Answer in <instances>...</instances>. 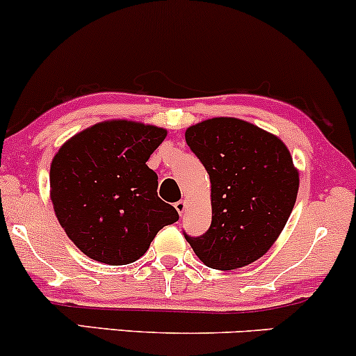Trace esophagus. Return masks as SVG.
Returning <instances> with one entry per match:
<instances>
[{"instance_id": "1", "label": "esophagus", "mask_w": 356, "mask_h": 356, "mask_svg": "<svg viewBox=\"0 0 356 356\" xmlns=\"http://www.w3.org/2000/svg\"><path fill=\"white\" fill-rule=\"evenodd\" d=\"M175 209H177L179 216H184V212H186V209H187V202L186 201L175 202Z\"/></svg>"}]
</instances>
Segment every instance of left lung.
Listing matches in <instances>:
<instances>
[{"label":"left lung","mask_w":356,"mask_h":356,"mask_svg":"<svg viewBox=\"0 0 356 356\" xmlns=\"http://www.w3.org/2000/svg\"><path fill=\"white\" fill-rule=\"evenodd\" d=\"M186 142L211 179L212 222L187 243L206 266L239 269L271 249L295 207L300 172L288 147L236 117H214L186 130Z\"/></svg>","instance_id":"1"}]
</instances>
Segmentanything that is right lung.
<instances>
[{
    "mask_svg": "<svg viewBox=\"0 0 356 356\" xmlns=\"http://www.w3.org/2000/svg\"><path fill=\"white\" fill-rule=\"evenodd\" d=\"M165 137L164 127L112 118L75 134L55 154L53 211L85 256L110 266L130 264L179 219L157 195V174L147 165Z\"/></svg>",
    "mask_w": 356,
    "mask_h": 356,
    "instance_id": "add662e5",
    "label": "right lung"
}]
</instances>
